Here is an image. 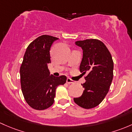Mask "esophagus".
<instances>
[{"label":"esophagus","mask_w":132,"mask_h":132,"mask_svg":"<svg viewBox=\"0 0 132 132\" xmlns=\"http://www.w3.org/2000/svg\"><path fill=\"white\" fill-rule=\"evenodd\" d=\"M66 83H68V84H74L75 81H73V80H71V79L70 78H68L67 80H66Z\"/></svg>","instance_id":"obj_1"}]
</instances>
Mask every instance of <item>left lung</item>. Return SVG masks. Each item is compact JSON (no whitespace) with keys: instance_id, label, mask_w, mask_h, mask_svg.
Instances as JSON below:
<instances>
[{"instance_id":"1","label":"left lung","mask_w":132,"mask_h":132,"mask_svg":"<svg viewBox=\"0 0 132 132\" xmlns=\"http://www.w3.org/2000/svg\"><path fill=\"white\" fill-rule=\"evenodd\" d=\"M76 45L83 50L80 71L86 81L81 96L74 102L84 109H91L99 104L109 92L113 78V61L109 50L97 39L77 41Z\"/></svg>"}]
</instances>
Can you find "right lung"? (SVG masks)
<instances>
[{
	"mask_svg": "<svg viewBox=\"0 0 132 132\" xmlns=\"http://www.w3.org/2000/svg\"><path fill=\"white\" fill-rule=\"evenodd\" d=\"M58 38L51 35L40 36L28 46L20 67L21 90L26 102L33 109L44 110L53 104L55 89L66 83L62 75L50 76L47 64L51 63L50 48Z\"/></svg>",
	"mask_w": 132,
	"mask_h": 132,
	"instance_id": "obj_1",
	"label": "right lung"
}]
</instances>
